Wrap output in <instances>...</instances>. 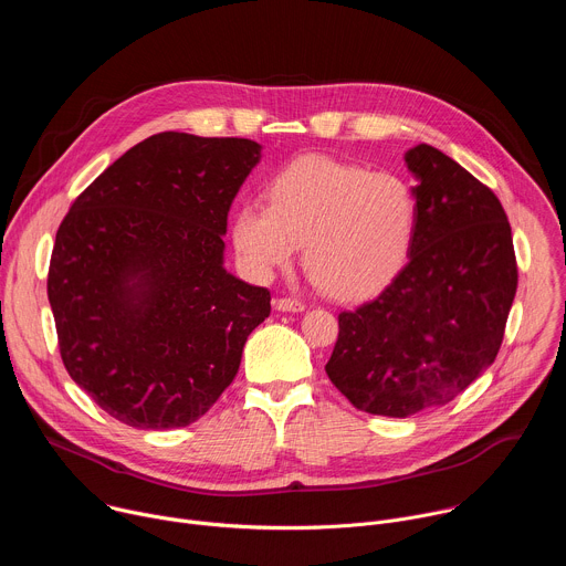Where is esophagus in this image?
<instances>
[{
	"instance_id": "34e87169",
	"label": "esophagus",
	"mask_w": 566,
	"mask_h": 566,
	"mask_svg": "<svg viewBox=\"0 0 566 566\" xmlns=\"http://www.w3.org/2000/svg\"><path fill=\"white\" fill-rule=\"evenodd\" d=\"M275 308L297 313V311H304V302L297 297H280V300H275Z\"/></svg>"
}]
</instances>
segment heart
Returning <instances> with one entry per match:
<instances>
[{
	"mask_svg": "<svg viewBox=\"0 0 566 566\" xmlns=\"http://www.w3.org/2000/svg\"><path fill=\"white\" fill-rule=\"evenodd\" d=\"M266 195L269 206L244 203L232 217L234 249L255 277L291 264L304 244V269L322 289L365 300L410 255L419 203L398 175L308 154L284 166Z\"/></svg>",
	"mask_w": 566,
	"mask_h": 566,
	"instance_id": "heart-1",
	"label": "heart"
}]
</instances>
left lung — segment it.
<instances>
[{"label": "left lung", "instance_id": "8db88e82", "mask_svg": "<svg viewBox=\"0 0 566 566\" xmlns=\"http://www.w3.org/2000/svg\"><path fill=\"white\" fill-rule=\"evenodd\" d=\"M406 164L419 203L410 262L376 300L338 315L325 367L354 408L394 419L446 406L493 365L517 291L497 195L432 145Z\"/></svg>", "mask_w": 566, "mask_h": 566}]
</instances>
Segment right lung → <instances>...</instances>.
<instances>
[{
  "label": "right lung",
  "instance_id": "obj_1",
  "mask_svg": "<svg viewBox=\"0 0 566 566\" xmlns=\"http://www.w3.org/2000/svg\"><path fill=\"white\" fill-rule=\"evenodd\" d=\"M260 160L249 138L154 134L62 219L46 293L69 376L116 421L186 428L232 382L271 291L223 269L228 210Z\"/></svg>",
  "mask_w": 566,
  "mask_h": 566
}]
</instances>
